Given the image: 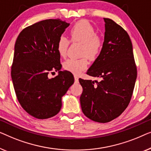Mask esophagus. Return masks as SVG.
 I'll use <instances>...</instances> for the list:
<instances>
[{
	"mask_svg": "<svg viewBox=\"0 0 151 151\" xmlns=\"http://www.w3.org/2000/svg\"><path fill=\"white\" fill-rule=\"evenodd\" d=\"M74 77H75V82L76 83H78V76L77 75H75V76H74Z\"/></svg>",
	"mask_w": 151,
	"mask_h": 151,
	"instance_id": "1",
	"label": "esophagus"
}]
</instances>
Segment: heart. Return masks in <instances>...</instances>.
I'll list each match as a JSON object with an SVG mask.
<instances>
[{"label": "heart", "mask_w": 151, "mask_h": 151, "mask_svg": "<svg viewBox=\"0 0 151 151\" xmlns=\"http://www.w3.org/2000/svg\"><path fill=\"white\" fill-rule=\"evenodd\" d=\"M72 41L82 44L81 55H86L89 59L94 60L103 49V41L101 38L96 35L94 27L86 20L77 22L70 29ZM70 40L65 35H61L57 41V48L59 54L61 57H65L67 54ZM88 61L86 57L79 59H68L63 63V68L74 74H79L88 67Z\"/></svg>", "instance_id": "b5f03b06"}]
</instances>
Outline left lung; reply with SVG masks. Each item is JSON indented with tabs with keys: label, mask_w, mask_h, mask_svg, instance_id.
<instances>
[{
	"label": "left lung",
	"mask_w": 151,
	"mask_h": 151,
	"mask_svg": "<svg viewBox=\"0 0 151 151\" xmlns=\"http://www.w3.org/2000/svg\"><path fill=\"white\" fill-rule=\"evenodd\" d=\"M105 22V40L101 54L87 72L99 77L92 81L79 78L80 97L84 115L95 122L105 123L126 109L132 97L137 67L130 37L122 27L109 18Z\"/></svg>",
	"instance_id": "left-lung-1"
}]
</instances>
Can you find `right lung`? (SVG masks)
Here are the masks:
<instances>
[{
    "instance_id": "obj_1",
    "label": "right lung",
    "mask_w": 151,
    "mask_h": 151,
    "mask_svg": "<svg viewBox=\"0 0 151 151\" xmlns=\"http://www.w3.org/2000/svg\"><path fill=\"white\" fill-rule=\"evenodd\" d=\"M69 23L60 19L36 22L21 31L17 38L11 75L17 99L29 115L47 119L57 115L61 97L74 83L70 72L60 71L57 44ZM59 75L49 78V74Z\"/></svg>"
}]
</instances>
